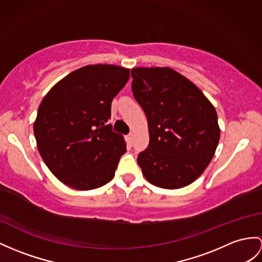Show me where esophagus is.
<instances>
[{
  "label": "esophagus",
  "instance_id": "obj_1",
  "mask_svg": "<svg viewBox=\"0 0 262 262\" xmlns=\"http://www.w3.org/2000/svg\"><path fill=\"white\" fill-rule=\"evenodd\" d=\"M133 138H135V133L133 132H130L129 135H127V140H129V142L132 144V142H133Z\"/></svg>",
  "mask_w": 262,
  "mask_h": 262
}]
</instances>
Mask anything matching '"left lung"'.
<instances>
[{
  "label": "left lung",
  "mask_w": 262,
  "mask_h": 262,
  "mask_svg": "<svg viewBox=\"0 0 262 262\" xmlns=\"http://www.w3.org/2000/svg\"><path fill=\"white\" fill-rule=\"evenodd\" d=\"M132 93L148 120L150 141L137 161L145 179L163 189L192 183L212 160L220 139L213 105L170 68L131 70Z\"/></svg>",
  "instance_id": "obj_1"
}]
</instances>
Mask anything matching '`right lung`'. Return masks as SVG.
<instances>
[{"label": "right lung", "instance_id": "obj_1", "mask_svg": "<svg viewBox=\"0 0 262 262\" xmlns=\"http://www.w3.org/2000/svg\"><path fill=\"white\" fill-rule=\"evenodd\" d=\"M130 70L86 66L51 89L37 110L34 136L50 171L67 186L92 190L110 182L125 142L107 123L111 103Z\"/></svg>", "mask_w": 262, "mask_h": 262}]
</instances>
